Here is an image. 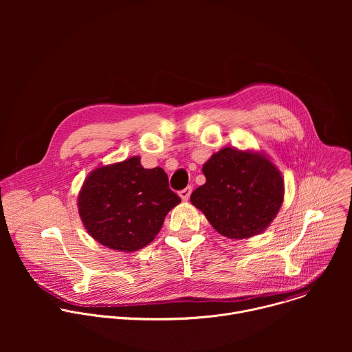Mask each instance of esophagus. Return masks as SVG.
<instances>
[{
	"mask_svg": "<svg viewBox=\"0 0 352 352\" xmlns=\"http://www.w3.org/2000/svg\"><path fill=\"white\" fill-rule=\"evenodd\" d=\"M190 192H192V188H190V186H186L185 189L179 190V197H181L182 200H188L189 196H190Z\"/></svg>",
	"mask_w": 352,
	"mask_h": 352,
	"instance_id": "34e87169",
	"label": "esophagus"
}]
</instances>
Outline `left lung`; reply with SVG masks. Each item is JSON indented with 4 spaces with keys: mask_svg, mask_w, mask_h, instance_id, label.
Here are the masks:
<instances>
[{
    "mask_svg": "<svg viewBox=\"0 0 352 352\" xmlns=\"http://www.w3.org/2000/svg\"><path fill=\"white\" fill-rule=\"evenodd\" d=\"M202 171L206 182L192 192L190 202L219 234L250 238L276 219L284 200V179L263 152L224 147Z\"/></svg>",
    "mask_w": 352,
    "mask_h": 352,
    "instance_id": "left-lung-1",
    "label": "left lung"
}]
</instances>
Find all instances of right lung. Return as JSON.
<instances>
[{
	"label": "right lung",
	"instance_id": "1",
	"mask_svg": "<svg viewBox=\"0 0 352 352\" xmlns=\"http://www.w3.org/2000/svg\"><path fill=\"white\" fill-rule=\"evenodd\" d=\"M181 202L163 168H143L140 157L100 166L85 179L78 209L86 231L110 249L135 252L152 242Z\"/></svg>",
	"mask_w": 352,
	"mask_h": 352
}]
</instances>
